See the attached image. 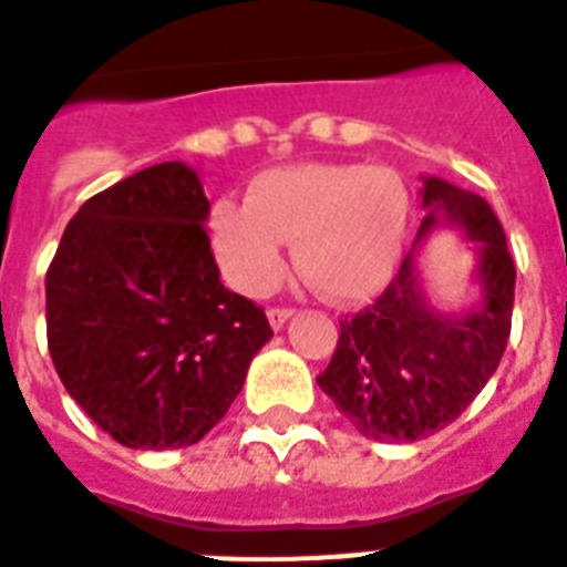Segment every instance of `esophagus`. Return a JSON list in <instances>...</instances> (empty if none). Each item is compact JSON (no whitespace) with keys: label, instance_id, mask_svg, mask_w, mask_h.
Listing matches in <instances>:
<instances>
[{"label":"esophagus","instance_id":"34e87169","mask_svg":"<svg viewBox=\"0 0 567 567\" xmlns=\"http://www.w3.org/2000/svg\"><path fill=\"white\" fill-rule=\"evenodd\" d=\"M291 317H293V308H288V306H276L268 311V320L274 328H282L285 322L291 320Z\"/></svg>","mask_w":567,"mask_h":567}]
</instances>
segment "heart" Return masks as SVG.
Segmentation results:
<instances>
[{
  "mask_svg": "<svg viewBox=\"0 0 567 567\" xmlns=\"http://www.w3.org/2000/svg\"><path fill=\"white\" fill-rule=\"evenodd\" d=\"M409 193L386 166L297 164L250 181L247 198L210 207L216 259L239 291L270 293L285 274V241L308 282L328 299L378 293L398 270Z\"/></svg>",
  "mask_w": 567,
  "mask_h": 567,
  "instance_id": "b5f03b06",
  "label": "heart"
}]
</instances>
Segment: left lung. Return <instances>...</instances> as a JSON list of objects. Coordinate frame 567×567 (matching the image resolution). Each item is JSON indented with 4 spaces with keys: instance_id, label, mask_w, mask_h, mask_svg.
I'll return each mask as SVG.
<instances>
[{
    "instance_id": "8db88e82",
    "label": "left lung",
    "mask_w": 567,
    "mask_h": 567,
    "mask_svg": "<svg viewBox=\"0 0 567 567\" xmlns=\"http://www.w3.org/2000/svg\"><path fill=\"white\" fill-rule=\"evenodd\" d=\"M417 239L450 221L478 241L482 306L444 317L423 306L412 254L372 306L340 320L331 363L317 378L354 430L374 441L435 435L475 401L498 369L513 320L516 265L482 195L426 178Z\"/></svg>"
}]
</instances>
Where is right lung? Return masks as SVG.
<instances>
[{"mask_svg": "<svg viewBox=\"0 0 567 567\" xmlns=\"http://www.w3.org/2000/svg\"><path fill=\"white\" fill-rule=\"evenodd\" d=\"M207 213L189 166H146L80 207L45 274L56 374L132 450L198 444L274 337L265 308L218 279Z\"/></svg>", "mask_w": 567, "mask_h": 567, "instance_id": "right-lung-1", "label": "right lung"}]
</instances>
